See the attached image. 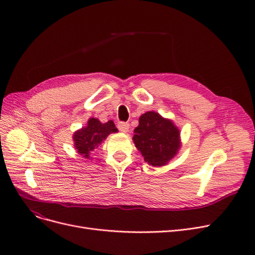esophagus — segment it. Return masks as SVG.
Returning <instances> with one entry per match:
<instances>
[{"mask_svg":"<svg viewBox=\"0 0 255 255\" xmlns=\"http://www.w3.org/2000/svg\"><path fill=\"white\" fill-rule=\"evenodd\" d=\"M118 128H119V130H120L121 132L126 133V132L129 131L130 125H129L128 123H125V122H120V123L118 124Z\"/></svg>","mask_w":255,"mask_h":255,"instance_id":"obj_1","label":"esophagus"}]
</instances>
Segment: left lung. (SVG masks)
Masks as SVG:
<instances>
[{
  "label": "left lung",
  "instance_id": "left-lung-1",
  "mask_svg": "<svg viewBox=\"0 0 255 255\" xmlns=\"http://www.w3.org/2000/svg\"><path fill=\"white\" fill-rule=\"evenodd\" d=\"M132 140L144 161L154 167L166 165L182 145L179 127L153 111L139 117Z\"/></svg>",
  "mask_w": 255,
  "mask_h": 255
}]
</instances>
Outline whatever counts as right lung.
Instances as JSON below:
<instances>
[{"instance_id":"1","label":"right lung","mask_w":255,"mask_h":255,"mask_svg":"<svg viewBox=\"0 0 255 255\" xmlns=\"http://www.w3.org/2000/svg\"><path fill=\"white\" fill-rule=\"evenodd\" d=\"M116 132H118V129L114 121L101 123L97 118H90L85 127L73 133L74 148L80 156L92 160L91 152L97 149L107 136Z\"/></svg>"}]
</instances>
